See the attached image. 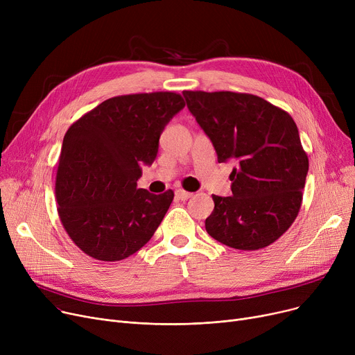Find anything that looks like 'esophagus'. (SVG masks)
I'll use <instances>...</instances> for the list:
<instances>
[{"label":"esophagus","mask_w":355,"mask_h":355,"mask_svg":"<svg viewBox=\"0 0 355 355\" xmlns=\"http://www.w3.org/2000/svg\"><path fill=\"white\" fill-rule=\"evenodd\" d=\"M191 196H193V193H189V191H185V190H182V189L175 190V197H177L178 200L185 201V200H189Z\"/></svg>","instance_id":"1"}]
</instances>
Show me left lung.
Wrapping results in <instances>:
<instances>
[{
    "instance_id": "8db88e82",
    "label": "left lung",
    "mask_w": 355,
    "mask_h": 355,
    "mask_svg": "<svg viewBox=\"0 0 355 355\" xmlns=\"http://www.w3.org/2000/svg\"><path fill=\"white\" fill-rule=\"evenodd\" d=\"M218 162L234 159L232 194L213 196L206 230L220 243L257 250L281 237L302 204L308 155L292 116L250 93L184 90Z\"/></svg>"
}]
</instances>
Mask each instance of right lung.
<instances>
[{"label": "right lung", "instance_id": "add662e5", "mask_svg": "<svg viewBox=\"0 0 355 355\" xmlns=\"http://www.w3.org/2000/svg\"><path fill=\"white\" fill-rule=\"evenodd\" d=\"M185 106L175 92L110 98L71 123L55 174L62 225L87 256L116 262L145 246L170 209L174 191L137 187L151 165L165 125Z\"/></svg>", "mask_w": 355, "mask_h": 355}]
</instances>
